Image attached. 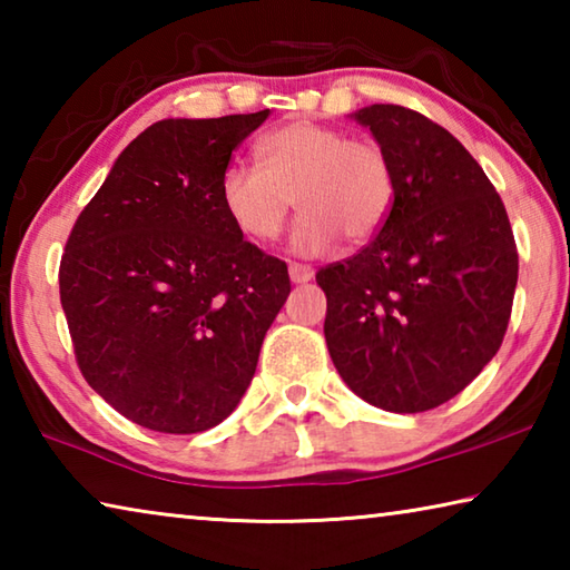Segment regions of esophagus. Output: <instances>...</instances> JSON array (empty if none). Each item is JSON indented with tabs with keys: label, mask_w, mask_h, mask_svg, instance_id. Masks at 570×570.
Wrapping results in <instances>:
<instances>
[{
	"label": "esophagus",
	"mask_w": 570,
	"mask_h": 570,
	"mask_svg": "<svg viewBox=\"0 0 570 570\" xmlns=\"http://www.w3.org/2000/svg\"><path fill=\"white\" fill-rule=\"evenodd\" d=\"M288 276H292L294 284H306L314 278V268L312 266H302V264H292L288 266Z\"/></svg>",
	"instance_id": "34e87169"
}]
</instances>
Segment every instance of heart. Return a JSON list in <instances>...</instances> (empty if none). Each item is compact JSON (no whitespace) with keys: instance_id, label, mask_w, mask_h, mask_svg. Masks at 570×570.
Returning a JSON list of instances; mask_svg holds the SVG:
<instances>
[{"instance_id":"1","label":"heart","mask_w":570,"mask_h":570,"mask_svg":"<svg viewBox=\"0 0 570 570\" xmlns=\"http://www.w3.org/2000/svg\"><path fill=\"white\" fill-rule=\"evenodd\" d=\"M262 166L230 163L218 198L238 234L268 244L282 234L294 200L298 216L292 248L320 256L340 236L364 244L387 224L394 204L390 156L374 140L314 120H294L266 132L256 146Z\"/></svg>"}]
</instances>
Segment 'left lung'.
<instances>
[{
  "label": "left lung",
  "instance_id": "1",
  "mask_svg": "<svg viewBox=\"0 0 570 570\" xmlns=\"http://www.w3.org/2000/svg\"><path fill=\"white\" fill-rule=\"evenodd\" d=\"M352 118L390 156L394 204L360 254L324 266V336L354 394L387 412L462 392L508 330L518 248L503 200L458 138L402 105Z\"/></svg>",
  "mask_w": 570,
  "mask_h": 570
}]
</instances>
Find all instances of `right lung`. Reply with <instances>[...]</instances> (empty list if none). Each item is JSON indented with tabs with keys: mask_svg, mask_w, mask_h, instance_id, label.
Masks as SVG:
<instances>
[{
	"mask_svg": "<svg viewBox=\"0 0 570 570\" xmlns=\"http://www.w3.org/2000/svg\"><path fill=\"white\" fill-rule=\"evenodd\" d=\"M268 110L142 130L77 216L60 302L82 377L135 424L193 435L254 380L292 284L218 198L230 153Z\"/></svg>",
	"mask_w": 570,
	"mask_h": 570,
	"instance_id": "obj_1",
	"label": "right lung"
}]
</instances>
